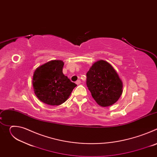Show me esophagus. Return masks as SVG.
Returning a JSON list of instances; mask_svg holds the SVG:
<instances>
[{
    "label": "esophagus",
    "instance_id": "esophagus-1",
    "mask_svg": "<svg viewBox=\"0 0 157 157\" xmlns=\"http://www.w3.org/2000/svg\"><path fill=\"white\" fill-rule=\"evenodd\" d=\"M81 81H80V80H78V81H76V84L77 85L80 84H81Z\"/></svg>",
    "mask_w": 157,
    "mask_h": 157
}]
</instances>
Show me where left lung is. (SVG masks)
<instances>
[{
    "mask_svg": "<svg viewBox=\"0 0 157 157\" xmlns=\"http://www.w3.org/2000/svg\"><path fill=\"white\" fill-rule=\"evenodd\" d=\"M86 84L96 102L102 107L116 103L122 93V82L109 63L99 60L87 71Z\"/></svg>",
    "mask_w": 157,
    "mask_h": 157,
    "instance_id": "1",
    "label": "left lung"
}]
</instances>
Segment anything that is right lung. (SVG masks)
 <instances>
[{
	"instance_id": "right-lung-1",
	"label": "right lung",
	"mask_w": 157,
	"mask_h": 157,
	"mask_svg": "<svg viewBox=\"0 0 157 157\" xmlns=\"http://www.w3.org/2000/svg\"><path fill=\"white\" fill-rule=\"evenodd\" d=\"M64 63L52 60L36 69L32 84L36 97L43 102L58 105L64 102L77 86L63 73Z\"/></svg>"
}]
</instances>
